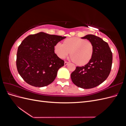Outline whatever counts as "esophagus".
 <instances>
[{"label": "esophagus", "instance_id": "34e87169", "mask_svg": "<svg viewBox=\"0 0 126 126\" xmlns=\"http://www.w3.org/2000/svg\"><path fill=\"white\" fill-rule=\"evenodd\" d=\"M69 63V62H64V65H65V66H66V65H67V64H68V63Z\"/></svg>", "mask_w": 126, "mask_h": 126}]
</instances>
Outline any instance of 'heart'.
Returning a JSON list of instances; mask_svg holds the SVG:
<instances>
[{"label": "heart", "mask_w": 126, "mask_h": 126, "mask_svg": "<svg viewBox=\"0 0 126 126\" xmlns=\"http://www.w3.org/2000/svg\"><path fill=\"white\" fill-rule=\"evenodd\" d=\"M94 50V45L91 41L78 37L67 39L63 44L59 43L55 46V52L60 58H64L71 52L72 60L79 66L89 63L93 56Z\"/></svg>", "instance_id": "heart-1"}]
</instances>
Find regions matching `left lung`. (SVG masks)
<instances>
[{"instance_id": "8db88e82", "label": "left lung", "mask_w": 126, "mask_h": 126, "mask_svg": "<svg viewBox=\"0 0 126 126\" xmlns=\"http://www.w3.org/2000/svg\"><path fill=\"white\" fill-rule=\"evenodd\" d=\"M81 38L89 40L93 44V56L85 66L76 67L71 74V78L78 87L93 88L108 78L111 69L112 54L108 43L100 37L87 35Z\"/></svg>"}]
</instances>
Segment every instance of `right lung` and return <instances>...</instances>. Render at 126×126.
<instances>
[{
	"instance_id": "right-lung-1",
	"label": "right lung",
	"mask_w": 126,
	"mask_h": 126,
	"mask_svg": "<svg viewBox=\"0 0 126 126\" xmlns=\"http://www.w3.org/2000/svg\"><path fill=\"white\" fill-rule=\"evenodd\" d=\"M66 37L40 32L27 37L18 47V73L29 85L42 87L50 84L64 61L55 53L56 45Z\"/></svg>"
}]
</instances>
